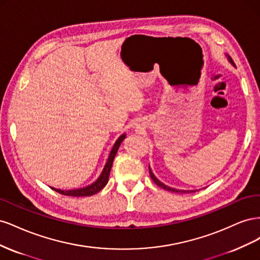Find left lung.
Here are the masks:
<instances>
[{
  "label": "left lung",
  "instance_id": "left-lung-1",
  "mask_svg": "<svg viewBox=\"0 0 260 260\" xmlns=\"http://www.w3.org/2000/svg\"><path fill=\"white\" fill-rule=\"evenodd\" d=\"M228 59H229V61L231 62V64L234 66V62H233V60H232V58L230 57V56H228ZM149 168V167H148ZM149 176H151V178H152V180L154 181V182L158 185V186H160V187H162L164 190H167V191H170V192H175V193H190V192H195V191H184V190H177V188H172V187H169V186H167V185H165L164 183H161L160 181L157 179L155 176H154V174L152 172V170H151V168H149Z\"/></svg>",
  "mask_w": 260,
  "mask_h": 260
}]
</instances>
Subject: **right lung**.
<instances>
[{"label": "right lung", "instance_id": "add662e5", "mask_svg": "<svg viewBox=\"0 0 260 260\" xmlns=\"http://www.w3.org/2000/svg\"><path fill=\"white\" fill-rule=\"evenodd\" d=\"M124 138H125V135L123 133V135L120 136L119 138H118V140L116 141V143L114 144L112 151H111V154H109V156H108V159H107V162L105 165V167H104L103 171H102L101 176L98 178V180L95 181V182H93L92 184L85 186V187L76 188V190L64 191V190H58V188L52 187L53 190L58 192L59 194L67 195V196H91L93 194H96L98 192H100L102 188H103L107 184V182H108L109 172H111L114 158H115V156L117 154L118 148H119V146H120V144H121V142H122Z\"/></svg>", "mask_w": 260, "mask_h": 260}]
</instances>
